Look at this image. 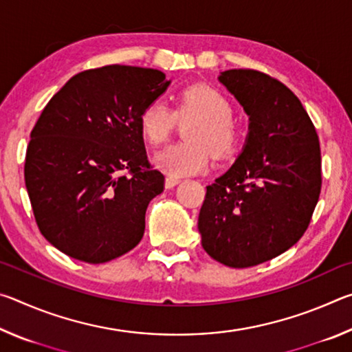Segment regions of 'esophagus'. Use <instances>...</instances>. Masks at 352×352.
<instances>
[{"label": "esophagus", "instance_id": "34e87169", "mask_svg": "<svg viewBox=\"0 0 352 352\" xmlns=\"http://www.w3.org/2000/svg\"><path fill=\"white\" fill-rule=\"evenodd\" d=\"M182 180L178 177H172V175H168L166 177V188L168 189H170V188H174V186H177L178 183H180Z\"/></svg>", "mask_w": 352, "mask_h": 352}]
</instances>
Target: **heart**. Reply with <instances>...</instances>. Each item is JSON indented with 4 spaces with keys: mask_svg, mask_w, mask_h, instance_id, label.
<instances>
[{
    "mask_svg": "<svg viewBox=\"0 0 352 352\" xmlns=\"http://www.w3.org/2000/svg\"><path fill=\"white\" fill-rule=\"evenodd\" d=\"M177 121L188 122L183 130L186 141L168 146L155 155L158 169L172 177L205 170L214 158L233 155L241 142V129L233 119L230 100L216 88L194 83L178 93L172 111L163 100H152L140 115V129L147 142L160 146L169 138Z\"/></svg>",
    "mask_w": 352,
    "mask_h": 352,
    "instance_id": "heart-1",
    "label": "heart"
}]
</instances>
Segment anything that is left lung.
I'll use <instances>...</instances> for the list:
<instances>
[{
  "label": "left lung",
  "instance_id": "1",
  "mask_svg": "<svg viewBox=\"0 0 352 352\" xmlns=\"http://www.w3.org/2000/svg\"><path fill=\"white\" fill-rule=\"evenodd\" d=\"M250 118L234 164L206 186L199 214L201 245L220 264L245 269L301 239L321 190L318 135L283 82L256 69L219 76Z\"/></svg>",
  "mask_w": 352,
  "mask_h": 352
}]
</instances>
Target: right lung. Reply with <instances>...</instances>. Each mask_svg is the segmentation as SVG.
Wrapping results in <instances>:
<instances>
[{
    "label": "right lung",
    "instance_id": "right-lung-1",
    "mask_svg": "<svg viewBox=\"0 0 352 352\" xmlns=\"http://www.w3.org/2000/svg\"><path fill=\"white\" fill-rule=\"evenodd\" d=\"M169 83L158 69L107 65L71 77L41 111L25 182L40 233L62 253L102 264L142 239L164 175L148 163L140 115Z\"/></svg>",
    "mask_w": 352,
    "mask_h": 352
}]
</instances>
